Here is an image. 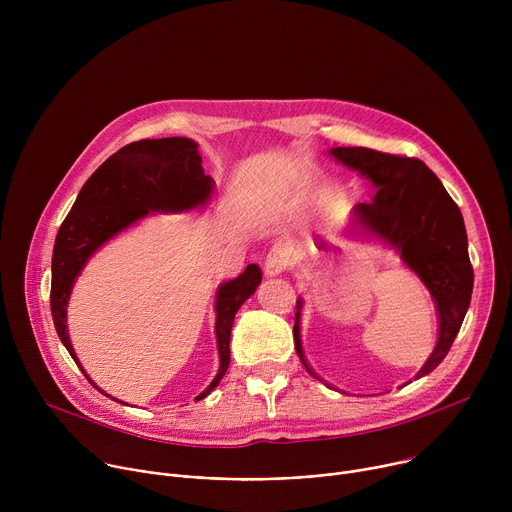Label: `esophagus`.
Returning <instances> with one entry per match:
<instances>
[{
	"instance_id": "1",
	"label": "esophagus",
	"mask_w": 512,
	"mask_h": 512,
	"mask_svg": "<svg viewBox=\"0 0 512 512\" xmlns=\"http://www.w3.org/2000/svg\"><path fill=\"white\" fill-rule=\"evenodd\" d=\"M287 263H289V261H287L285 251H283L281 247H273V249L269 251L265 263H263V271H265L267 277H275V275H279L281 271H285Z\"/></svg>"
}]
</instances>
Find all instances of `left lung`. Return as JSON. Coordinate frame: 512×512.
<instances>
[{
  "label": "left lung",
  "mask_w": 512,
  "mask_h": 512,
  "mask_svg": "<svg viewBox=\"0 0 512 512\" xmlns=\"http://www.w3.org/2000/svg\"><path fill=\"white\" fill-rule=\"evenodd\" d=\"M328 154L375 186L371 202L352 208L348 233L393 249L433 298L437 342L415 375L421 379L446 358L470 308L474 271L462 212L440 178L421 160L367 148H332ZM302 306L304 302L298 298L294 342L306 371L316 377L302 348Z\"/></svg>",
  "instance_id": "left-lung-1"
}]
</instances>
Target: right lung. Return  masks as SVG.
Instances as JSON below:
<instances>
[{
  "label": "right lung",
  "mask_w": 512,
  "mask_h": 512,
  "mask_svg": "<svg viewBox=\"0 0 512 512\" xmlns=\"http://www.w3.org/2000/svg\"><path fill=\"white\" fill-rule=\"evenodd\" d=\"M212 194L214 180L204 174L198 143L188 137L133 141L105 160L85 182L54 241L50 289L54 328L83 373V364L70 344L66 308L72 287L89 259L113 237L137 225L141 218L156 212L204 208ZM259 283L261 269L251 263L239 277L216 287L214 334L221 367L196 401L210 395L225 377L231 362L229 342L235 314L255 294ZM85 377L91 381L87 373Z\"/></svg>",
  "instance_id": "obj_1"
}]
</instances>
